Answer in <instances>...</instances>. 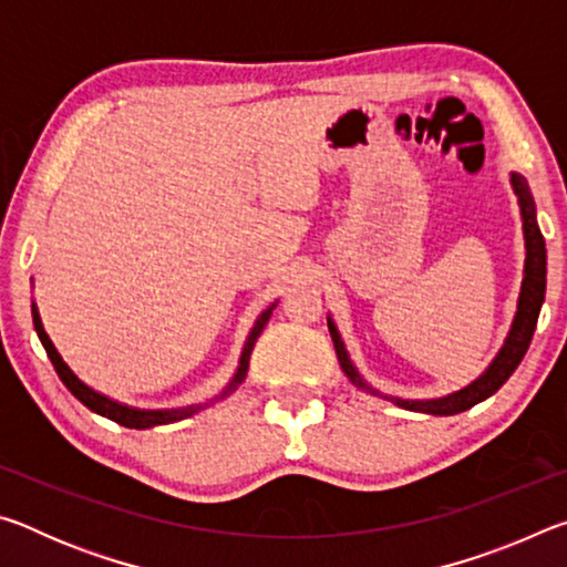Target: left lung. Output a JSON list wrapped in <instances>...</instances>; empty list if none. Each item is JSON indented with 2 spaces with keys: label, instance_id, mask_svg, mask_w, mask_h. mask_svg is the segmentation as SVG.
<instances>
[{
  "label": "left lung",
  "instance_id": "obj_1",
  "mask_svg": "<svg viewBox=\"0 0 567 567\" xmlns=\"http://www.w3.org/2000/svg\"><path fill=\"white\" fill-rule=\"evenodd\" d=\"M513 189L517 195V203H520V213H523V233H525V277H523V287H520V300H517V312H515V320H513V328L511 334H507V340L503 344V350L497 352V358L493 360L491 368H487L483 375H480L473 385L463 388L455 395H447V398H440V400H400V398H388V395H380V392L372 390L368 382L360 378V372L354 370V364L348 358V350H344V344L340 340V332L334 328V322L328 320V328H330V338L334 342V352H338V360H340V368L344 375H348L354 385L362 388V390H370L372 395H380L385 400H392L395 405L400 408H408V410H415V412H427V415H455V412H463L470 410L477 402H483L485 398H491L493 392H497L503 388V382L513 375L517 364L525 358L527 348H530V340H533V332H535V324H537V315H540V307L545 300V239L540 227L535 223V203H533V195L530 189H527V182L520 175H513Z\"/></svg>",
  "mask_w": 567,
  "mask_h": 567
}]
</instances>
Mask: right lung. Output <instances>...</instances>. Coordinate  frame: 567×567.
I'll return each instance as SVG.
<instances>
[{"mask_svg":"<svg viewBox=\"0 0 567 567\" xmlns=\"http://www.w3.org/2000/svg\"><path fill=\"white\" fill-rule=\"evenodd\" d=\"M275 310V305L270 307V310H265L260 315V320L255 322L252 332H249V338L245 342V350H243V358H239V368H237V375L235 380L229 382V388L225 390V395L229 390L237 388V382H243L245 375H247V368H249V354H252V348L257 338H260L262 328L267 324V320H270V315ZM32 320H34V330L37 334H40V340L44 344L47 350V358L52 360L56 375H60V380L66 385V390L72 392V395L82 402V405H87L92 412H97V415L102 417H110L114 422H120V425L124 427H134V430H145V427H155V425H167V422H177L182 417H189L192 412H197L203 405L197 408H185V410H137V408H127V405H120V402H114L110 398L100 395V392H94L92 388L84 385V382L74 375V372L66 368V362L60 358V352H56V348L52 344V340L47 338V332L42 328V320H40V312H37V307L32 305Z\"/></svg>","mask_w":567,"mask_h":567,"instance_id":"right-lung-1","label":"right lung"}]
</instances>
